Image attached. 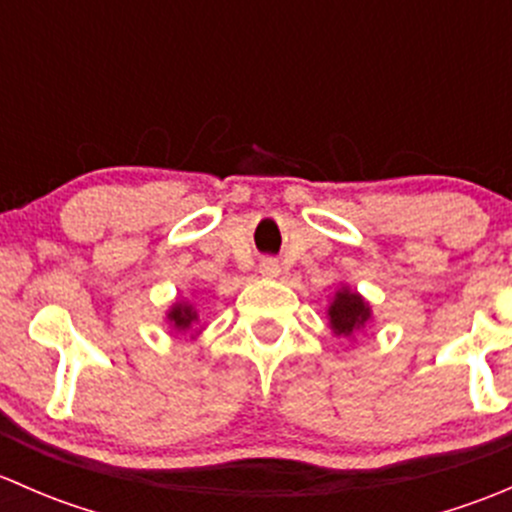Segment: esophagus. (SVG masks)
<instances>
[{
  "mask_svg": "<svg viewBox=\"0 0 512 512\" xmlns=\"http://www.w3.org/2000/svg\"><path fill=\"white\" fill-rule=\"evenodd\" d=\"M260 275L262 277H277V275H280V265H277L275 260H270V257H267V260L260 262Z\"/></svg>",
  "mask_w": 512,
  "mask_h": 512,
  "instance_id": "34e87169",
  "label": "esophagus"
}]
</instances>
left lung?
Wrapping results in <instances>:
<instances>
[{"instance_id":"left-lung-1","label":"left lung","mask_w":512,"mask_h":512,"mask_svg":"<svg viewBox=\"0 0 512 512\" xmlns=\"http://www.w3.org/2000/svg\"><path fill=\"white\" fill-rule=\"evenodd\" d=\"M327 319L329 329H332L337 337L349 339L371 322V307L359 292L342 285L334 292L332 302H329Z\"/></svg>"}]
</instances>
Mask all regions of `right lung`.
I'll list each match as a JSON object with an SVG mask.
<instances>
[{"label": "right lung", "mask_w": 512, "mask_h": 512, "mask_svg": "<svg viewBox=\"0 0 512 512\" xmlns=\"http://www.w3.org/2000/svg\"><path fill=\"white\" fill-rule=\"evenodd\" d=\"M165 319H168L170 329L173 332H180V334H190V337H198L200 334V314L198 309L193 307V302H188V299H180V302H175L173 307L168 309V314H165Z\"/></svg>", "instance_id": "1"}]
</instances>
